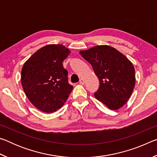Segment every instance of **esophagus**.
Returning <instances> with one entry per match:
<instances>
[{"label":"esophagus","instance_id":"obj_1","mask_svg":"<svg viewBox=\"0 0 157 157\" xmlns=\"http://www.w3.org/2000/svg\"><path fill=\"white\" fill-rule=\"evenodd\" d=\"M79 83H80L81 84H84V80L83 78H80V79H79Z\"/></svg>","mask_w":157,"mask_h":157}]
</instances>
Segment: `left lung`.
Masks as SVG:
<instances>
[{
    "mask_svg": "<svg viewBox=\"0 0 157 157\" xmlns=\"http://www.w3.org/2000/svg\"><path fill=\"white\" fill-rule=\"evenodd\" d=\"M79 54L91 63L100 80L94 95L111 110H116L128 101L134 90L136 78L132 63L114 48L101 45Z\"/></svg>",
    "mask_w": 157,
    "mask_h": 157,
    "instance_id": "obj_1",
    "label": "left lung"
}]
</instances>
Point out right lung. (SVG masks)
<instances>
[{
    "label": "right lung",
    "mask_w": 157,
    "mask_h": 157,
    "mask_svg": "<svg viewBox=\"0 0 157 157\" xmlns=\"http://www.w3.org/2000/svg\"><path fill=\"white\" fill-rule=\"evenodd\" d=\"M71 50L62 44H49L34 52L23 66L21 84L34 107L52 113L62 107L73 90L62 62Z\"/></svg>",
    "instance_id": "right-lung-1"
}]
</instances>
